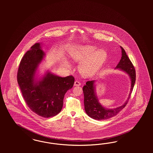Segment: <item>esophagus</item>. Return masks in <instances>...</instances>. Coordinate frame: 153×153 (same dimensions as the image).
<instances>
[{"label":"esophagus","instance_id":"34e87169","mask_svg":"<svg viewBox=\"0 0 153 153\" xmlns=\"http://www.w3.org/2000/svg\"><path fill=\"white\" fill-rule=\"evenodd\" d=\"M74 86H80L81 83L79 82V81H75L74 83Z\"/></svg>","mask_w":153,"mask_h":153}]
</instances>
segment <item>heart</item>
Listing matches in <instances>:
<instances>
[{"label": "heart", "mask_w": 153, "mask_h": 153, "mask_svg": "<svg viewBox=\"0 0 153 153\" xmlns=\"http://www.w3.org/2000/svg\"><path fill=\"white\" fill-rule=\"evenodd\" d=\"M70 56L76 62L82 61L79 65L80 72L85 76L95 74L107 60V52L98 51L96 47L90 45L79 46L71 51Z\"/></svg>", "instance_id": "1"}]
</instances>
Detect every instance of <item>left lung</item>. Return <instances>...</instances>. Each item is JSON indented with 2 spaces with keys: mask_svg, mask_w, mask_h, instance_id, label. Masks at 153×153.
Instances as JSON below:
<instances>
[{
  "mask_svg": "<svg viewBox=\"0 0 153 153\" xmlns=\"http://www.w3.org/2000/svg\"><path fill=\"white\" fill-rule=\"evenodd\" d=\"M122 49V57L119 63L116 66L117 68L123 70L130 75L131 79V88L128 100L120 107L112 109H107L102 107L95 96L94 92V81H88L83 87L85 110L87 114L96 120H104L117 115L127 104L131 93L133 90L136 81V71L134 66L126 54L125 49L120 46Z\"/></svg>",
  "mask_w": 153,
  "mask_h": 153,
  "instance_id": "1",
  "label": "left lung"
}]
</instances>
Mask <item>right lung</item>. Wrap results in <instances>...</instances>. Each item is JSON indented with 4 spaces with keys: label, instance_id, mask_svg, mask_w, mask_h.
Masks as SVG:
<instances>
[{
    "label": "right lung",
    "instance_id": "obj_1",
    "mask_svg": "<svg viewBox=\"0 0 153 153\" xmlns=\"http://www.w3.org/2000/svg\"><path fill=\"white\" fill-rule=\"evenodd\" d=\"M44 53L39 43L31 47L23 56L17 71V82L28 107L38 116L50 118L62 110L66 92L74 82L72 75L61 77L48 73L38 84H34V76Z\"/></svg>",
    "mask_w": 153,
    "mask_h": 153
}]
</instances>
